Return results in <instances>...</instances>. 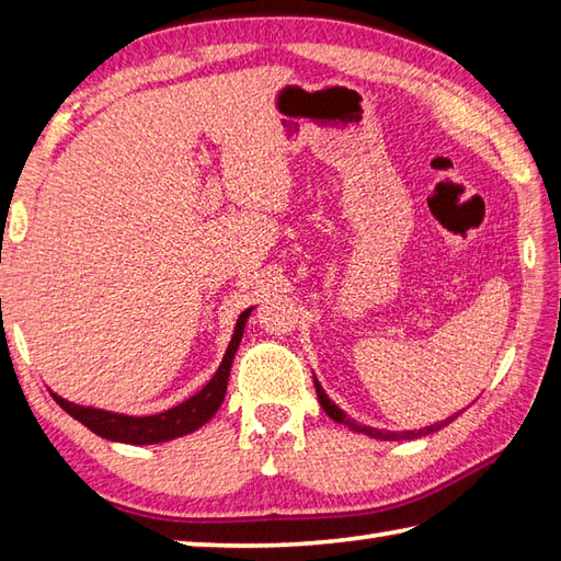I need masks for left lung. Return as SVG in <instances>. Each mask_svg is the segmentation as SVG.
Segmentation results:
<instances>
[{
    "mask_svg": "<svg viewBox=\"0 0 561 561\" xmlns=\"http://www.w3.org/2000/svg\"><path fill=\"white\" fill-rule=\"evenodd\" d=\"M313 383H316V392H318V402H320V408L325 410V414L330 416L332 422H337V424H344V426H350L352 432H359V434H366V436H371V438H380V440H400V438H420V436H426V434H434V432H438V428H444L446 424H450L453 420H456V416L460 414V412H456L453 416H448V420H444V422H436V424H428V426H424V428H412V432H386V428H374V426H366V424H359V422H354V420H350L347 416V412L344 410H340L335 402H332L330 398H328V392L323 390V386L318 383V378H313Z\"/></svg>",
    "mask_w": 561,
    "mask_h": 561,
    "instance_id": "left-lung-1",
    "label": "left lung"
}]
</instances>
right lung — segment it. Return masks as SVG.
Here are the masks:
<instances>
[{"instance_id":"1","label":"right lung","mask_w":561,"mask_h":561,"mask_svg":"<svg viewBox=\"0 0 561 561\" xmlns=\"http://www.w3.org/2000/svg\"><path fill=\"white\" fill-rule=\"evenodd\" d=\"M253 308H245V311L238 316L233 337L226 347L224 359L217 368V374L211 376L209 383L197 390L193 398L183 400L171 410H163L159 414H147V416H135V414H123V412H111L101 408H87V404L69 402L62 396L53 392L55 402L62 408L69 416H75L93 434L108 440H117V444H133V446H151V444H163V440L181 438L185 434H193L202 424H207L217 410L221 408L226 386H229V374L233 356L238 352V344L243 340L245 320Z\"/></svg>"}]
</instances>
